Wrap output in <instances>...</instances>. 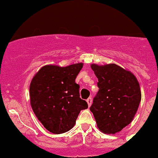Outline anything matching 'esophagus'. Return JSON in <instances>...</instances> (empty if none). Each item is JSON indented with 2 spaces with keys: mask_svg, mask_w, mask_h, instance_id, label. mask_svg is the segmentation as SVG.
I'll list each match as a JSON object with an SVG mask.
<instances>
[{
  "mask_svg": "<svg viewBox=\"0 0 158 158\" xmlns=\"http://www.w3.org/2000/svg\"><path fill=\"white\" fill-rule=\"evenodd\" d=\"M87 104H88V107H90V105H91L92 104V98H87Z\"/></svg>",
  "mask_w": 158,
  "mask_h": 158,
  "instance_id": "34e87169",
  "label": "esophagus"
}]
</instances>
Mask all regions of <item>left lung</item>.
I'll list each match as a JSON object with an SVG mask.
<instances>
[{
  "instance_id": "obj_1",
  "label": "left lung",
  "mask_w": 158,
  "mask_h": 158,
  "mask_svg": "<svg viewBox=\"0 0 158 158\" xmlns=\"http://www.w3.org/2000/svg\"><path fill=\"white\" fill-rule=\"evenodd\" d=\"M90 67L98 79L99 90L90 110L101 132L116 134L131 122L138 109L139 83L131 71L115 64Z\"/></svg>"
}]
</instances>
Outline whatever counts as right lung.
<instances>
[{
    "instance_id": "1",
    "label": "right lung",
    "mask_w": 158,
    "mask_h": 158,
    "mask_svg": "<svg viewBox=\"0 0 158 158\" xmlns=\"http://www.w3.org/2000/svg\"><path fill=\"white\" fill-rule=\"evenodd\" d=\"M83 63L67 67L45 65L34 76L30 84L33 111L44 127L55 134L71 130L81 110L88 107L80 98L75 79Z\"/></svg>"
}]
</instances>
